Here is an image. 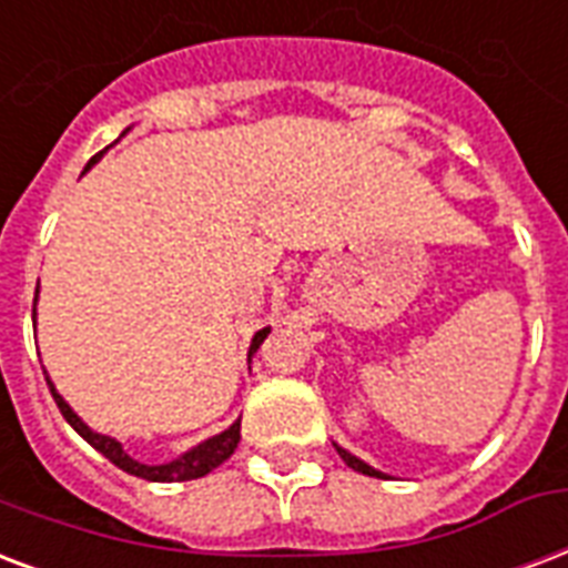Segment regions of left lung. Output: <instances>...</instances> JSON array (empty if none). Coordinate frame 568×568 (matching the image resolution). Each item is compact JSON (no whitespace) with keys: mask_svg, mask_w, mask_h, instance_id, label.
Instances as JSON below:
<instances>
[{"mask_svg":"<svg viewBox=\"0 0 568 568\" xmlns=\"http://www.w3.org/2000/svg\"><path fill=\"white\" fill-rule=\"evenodd\" d=\"M333 447H336V453H339V456H342V462H345V465H348V467H354L357 474L378 476V479H381V476H384V474H381V470H375V467H369V465H366V462H361V458H357V456H352L348 449H342L339 444H333Z\"/></svg>","mask_w":568,"mask_h":568,"instance_id":"obj_1","label":"left lung"}]
</instances>
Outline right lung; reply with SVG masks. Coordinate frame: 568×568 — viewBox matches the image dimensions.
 <instances>
[{
  "label": "right lung",
  "instance_id": "1",
  "mask_svg": "<svg viewBox=\"0 0 568 568\" xmlns=\"http://www.w3.org/2000/svg\"><path fill=\"white\" fill-rule=\"evenodd\" d=\"M101 158H103V151L101 154H94V158L85 163V169H82V172H89V169H92ZM34 301H38V292H34ZM32 318H34V313H32ZM267 333H271V327L255 333L253 345H250V357L258 352V345L265 342ZM47 384H50V393H53V399H55V405H59V410H62V417L71 423L73 432H77L80 438L89 440V444H92V447L98 449L103 458H110L112 465L121 467L124 474L140 476V479H149V483H187V479H199V476L211 474L214 467L223 465V462H226V458L235 453L237 440H241V419H235V423H232L226 432H220V435H214V438L202 440L199 447L187 449V453H181L175 462H166V465H142V462H136V458L124 453V447H121L119 440L110 438V435H98V432H92V428L85 426V423H82V419L73 414L71 405H68V402H64L59 393H55L50 375H47Z\"/></svg>",
  "mask_w": 568,
  "mask_h": 568
}]
</instances>
